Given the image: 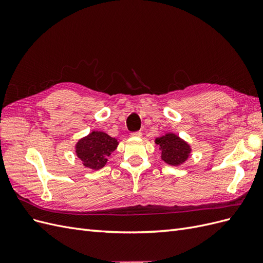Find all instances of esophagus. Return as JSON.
Returning <instances> with one entry per match:
<instances>
[{
    "mask_svg": "<svg viewBox=\"0 0 263 263\" xmlns=\"http://www.w3.org/2000/svg\"><path fill=\"white\" fill-rule=\"evenodd\" d=\"M142 135V133L140 132V130H137V132H134V133H132V136H134V137H140Z\"/></svg>",
    "mask_w": 263,
    "mask_h": 263,
    "instance_id": "esophagus-1",
    "label": "esophagus"
}]
</instances>
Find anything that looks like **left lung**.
<instances>
[{
  "label": "left lung",
  "mask_w": 263,
  "mask_h": 263,
  "mask_svg": "<svg viewBox=\"0 0 263 263\" xmlns=\"http://www.w3.org/2000/svg\"><path fill=\"white\" fill-rule=\"evenodd\" d=\"M156 144L160 146L162 160L171 165H179L184 162L191 153L190 146L174 134H166L165 136L156 139Z\"/></svg>",
  "instance_id": "obj_1"
}]
</instances>
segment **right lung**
Instances as JSON below:
<instances>
[{
	"label": "right lung",
	"mask_w": 263,
	"mask_h": 263,
	"mask_svg": "<svg viewBox=\"0 0 263 263\" xmlns=\"http://www.w3.org/2000/svg\"><path fill=\"white\" fill-rule=\"evenodd\" d=\"M118 142L103 132H92L89 136L78 141L76 153L83 165L93 170L103 168L107 158L116 149Z\"/></svg>",
	"instance_id": "right-lung-1"
}]
</instances>
